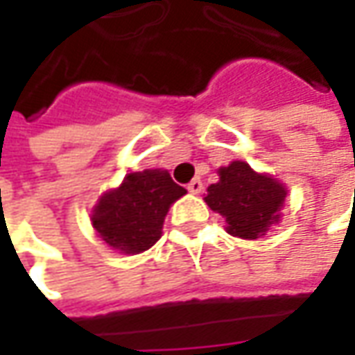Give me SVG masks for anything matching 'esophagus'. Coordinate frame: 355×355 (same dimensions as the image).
Returning <instances> with one entry per match:
<instances>
[{
    "mask_svg": "<svg viewBox=\"0 0 355 355\" xmlns=\"http://www.w3.org/2000/svg\"><path fill=\"white\" fill-rule=\"evenodd\" d=\"M187 189H189V193H201L203 191V182L199 180V178H196V180H191L189 184H187Z\"/></svg>",
    "mask_w": 355,
    "mask_h": 355,
    "instance_id": "obj_1",
    "label": "esophagus"
}]
</instances>
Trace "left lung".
<instances>
[{
	"mask_svg": "<svg viewBox=\"0 0 355 355\" xmlns=\"http://www.w3.org/2000/svg\"><path fill=\"white\" fill-rule=\"evenodd\" d=\"M219 182L207 187L205 203L225 217L227 233L241 239H259L280 223L286 185L270 173H259L235 159L217 170Z\"/></svg>",
	"mask_w": 355,
	"mask_h": 355,
	"instance_id": "8db88e82",
	"label": "left lung"
}]
</instances>
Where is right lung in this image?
<instances>
[{
    "label": "right lung",
    "instance_id": "1",
    "mask_svg": "<svg viewBox=\"0 0 355 355\" xmlns=\"http://www.w3.org/2000/svg\"><path fill=\"white\" fill-rule=\"evenodd\" d=\"M185 193L168 170L132 171L98 198L90 223L112 251L138 254L156 245L170 207Z\"/></svg>",
    "mask_w": 355,
    "mask_h": 355
}]
</instances>
